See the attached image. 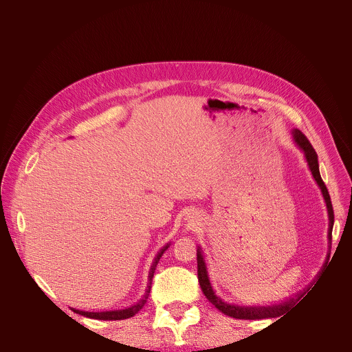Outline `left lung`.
<instances>
[{"mask_svg": "<svg viewBox=\"0 0 352 352\" xmlns=\"http://www.w3.org/2000/svg\"><path fill=\"white\" fill-rule=\"evenodd\" d=\"M291 134H292V138H294L295 144H297V146L304 153V157H305V161L308 164V168H309V171L312 174V178L316 179L317 186L320 187L321 194L324 197L325 206H327V212H328V221H329V223H328V244H331V234H332V227H334V210H332V204H331V198H329L328 190H327L325 184H324V181L321 178V174H320L318 155H317L316 150H314V148H312V145L309 144V141L307 140V137L300 131V129L294 128L292 131H291ZM328 250H331V245H328ZM328 258H329V254H327V258H325V263H324L322 270H325V267L328 264ZM197 265H198V283L201 285L202 292H204V295L207 297V300L217 309H219L221 312H224L226 316L232 317V318H238V320L278 318V317L284 316V314L289 308H292L295 303L301 300V297H304L305 292L309 291V288H311V287H308V288L300 291L298 294H295V297H289L288 300L281 301L278 304L248 305V307L247 305H238V304H230V302L224 301L221 297H218V295L215 294V291H214V288L211 285V281H210V276H208V268H207V263H206V256H204V252H202V248L199 245L197 248Z\"/></svg>", "mask_w": 352, "mask_h": 352, "instance_id": "obj_1", "label": "left lung"}]
</instances>
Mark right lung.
I'll list each match as a JSON object with an SVG mask.
<instances>
[{"mask_svg": "<svg viewBox=\"0 0 352 352\" xmlns=\"http://www.w3.org/2000/svg\"><path fill=\"white\" fill-rule=\"evenodd\" d=\"M171 244H166L164 245L155 255L154 261H153V265L150 268V272H148V283H146V288H145V292L142 297L138 300V302H135L134 305L128 307V308H124V309H109V311H98V312H89V311H81V309H77V308H71L76 314H80V316H84L87 318H92V320H104V321H117V320H126V318H131L134 317L135 314L144 307V304L148 300V295H150V291H151V284H153V276H154V272H155V268H157V264L160 261V258L162 256V254L168 250Z\"/></svg>", "mask_w": 352, "mask_h": 352, "instance_id": "obj_1", "label": "right lung"}]
</instances>
